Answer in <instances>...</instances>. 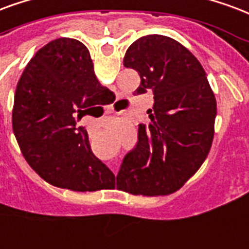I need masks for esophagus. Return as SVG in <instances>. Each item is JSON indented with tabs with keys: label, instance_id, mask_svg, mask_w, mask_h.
I'll list each match as a JSON object with an SVG mask.
<instances>
[{
	"label": "esophagus",
	"instance_id": "1",
	"mask_svg": "<svg viewBox=\"0 0 249 249\" xmlns=\"http://www.w3.org/2000/svg\"><path fill=\"white\" fill-rule=\"evenodd\" d=\"M96 109H99V108H96ZM108 113H112V110H110V112H108ZM110 167H112V170L113 171H117V163H115V162L110 165Z\"/></svg>",
	"mask_w": 249,
	"mask_h": 249
}]
</instances>
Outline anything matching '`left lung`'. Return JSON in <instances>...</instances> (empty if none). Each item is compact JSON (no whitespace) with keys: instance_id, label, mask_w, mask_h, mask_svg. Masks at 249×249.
<instances>
[{"instance_id":"obj_1","label":"left lung","mask_w":249,"mask_h":249,"mask_svg":"<svg viewBox=\"0 0 249 249\" xmlns=\"http://www.w3.org/2000/svg\"><path fill=\"white\" fill-rule=\"evenodd\" d=\"M124 66L139 72L137 95L153 92L149 125L125 154L117 189L130 194H170L203 163L213 139L216 100L202 64L185 46L146 36L126 50Z\"/></svg>"}]
</instances>
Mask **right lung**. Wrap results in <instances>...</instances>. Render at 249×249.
<instances>
[{
    "label": "right lung",
    "mask_w": 249,
    "mask_h": 249,
    "mask_svg": "<svg viewBox=\"0 0 249 249\" xmlns=\"http://www.w3.org/2000/svg\"><path fill=\"white\" fill-rule=\"evenodd\" d=\"M109 92L97 80L87 47L72 38L50 42L27 63L14 95L13 130L27 163L50 185L115 187V174L92 153L87 130L76 128V116L106 106Z\"/></svg>",
    "instance_id": "1"
}]
</instances>
